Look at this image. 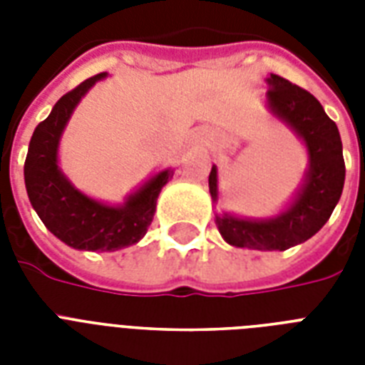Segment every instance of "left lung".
Listing matches in <instances>:
<instances>
[{"label":"left lung","instance_id":"left-lung-1","mask_svg":"<svg viewBox=\"0 0 365 365\" xmlns=\"http://www.w3.org/2000/svg\"><path fill=\"white\" fill-rule=\"evenodd\" d=\"M267 102L274 115L288 123L305 142L309 172L303 189L288 210L274 220L252 222L233 216H216L220 233L229 244L250 250H288L309 240L328 222L339 202L345 183V159L339 130L314 96L288 79L271 73ZM212 199L217 200V170L212 166Z\"/></svg>","mask_w":365,"mask_h":365}]
</instances>
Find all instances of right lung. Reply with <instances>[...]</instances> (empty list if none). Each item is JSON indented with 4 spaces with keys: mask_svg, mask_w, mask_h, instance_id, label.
Wrapping results in <instances>:
<instances>
[{
    "mask_svg": "<svg viewBox=\"0 0 365 365\" xmlns=\"http://www.w3.org/2000/svg\"><path fill=\"white\" fill-rule=\"evenodd\" d=\"M98 73L71 88L54 104L51 115L36 126L24 163V182L30 202L45 227L76 250L113 252L136 244L148 233L160 189L174 172H159L130 195L125 206H106L88 199L71 185L56 165L60 134Z\"/></svg>",
    "mask_w": 365,
    "mask_h": 365,
    "instance_id": "add662e5",
    "label": "right lung"
}]
</instances>
